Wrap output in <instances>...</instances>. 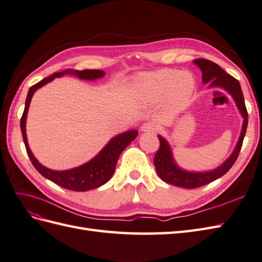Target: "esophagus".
Here are the masks:
<instances>
[{
    "mask_svg": "<svg viewBox=\"0 0 262 262\" xmlns=\"http://www.w3.org/2000/svg\"><path fill=\"white\" fill-rule=\"evenodd\" d=\"M157 129H158V125L154 122L144 123L142 125V127H140V130H142L143 133H152Z\"/></svg>",
    "mask_w": 262,
    "mask_h": 262,
    "instance_id": "34e87169",
    "label": "esophagus"
}]
</instances>
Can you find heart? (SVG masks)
<instances>
[{
	"mask_svg": "<svg viewBox=\"0 0 262 262\" xmlns=\"http://www.w3.org/2000/svg\"><path fill=\"white\" fill-rule=\"evenodd\" d=\"M195 79L188 72L176 70H160L142 73L135 79V89L148 102L167 97L173 105L186 103L195 90Z\"/></svg>",
	"mask_w": 262,
	"mask_h": 262,
	"instance_id": "1",
	"label": "heart"
}]
</instances>
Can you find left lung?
Returning <instances> with one entry per match:
<instances>
[{
    "mask_svg": "<svg viewBox=\"0 0 262 262\" xmlns=\"http://www.w3.org/2000/svg\"><path fill=\"white\" fill-rule=\"evenodd\" d=\"M193 64L197 65L200 71L203 72L204 84H208L209 89H221L229 94L236 103L240 115L244 118V122L239 139L231 155L217 168L206 171H189L179 167L175 158H173L169 143L162 135H158L160 146L155 158H154V165H155L158 176L166 183L187 189L197 188V187L209 184L224 176L231 168L240 152L248 126V113L245 105L244 94L238 80L229 74H227L219 65L208 61V59L198 58L193 61Z\"/></svg>",
    "mask_w": 262,
    "mask_h": 262,
    "instance_id": "1",
    "label": "left lung"
}]
</instances>
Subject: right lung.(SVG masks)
I'll use <instances>...</instances> for the list:
<instances>
[{"label":"right lung","instance_id":"obj_1","mask_svg":"<svg viewBox=\"0 0 262 262\" xmlns=\"http://www.w3.org/2000/svg\"><path fill=\"white\" fill-rule=\"evenodd\" d=\"M64 75L75 76L84 80H95L102 78L105 75V72L99 70L77 71L67 69L63 72L54 73L50 77H46L42 79L41 82L33 85L28 93V96H26L25 108L21 118V130L25 148L31 162L43 177L48 178L51 182L63 187L65 189L74 191H87L98 188V187L103 186L112 178L114 171H115L119 155L137 137L138 130L129 129L119 134V135L114 136L95 157L78 167H74V168L66 170H53L43 166L33 155L28 143V137H26V118H28L29 107L33 95L38 89L52 82L55 77H62Z\"/></svg>","mask_w":262,"mask_h":262}]
</instances>
